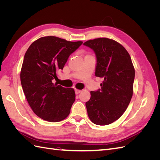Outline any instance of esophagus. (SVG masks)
<instances>
[{
    "instance_id": "34e87169",
    "label": "esophagus",
    "mask_w": 160,
    "mask_h": 160,
    "mask_svg": "<svg viewBox=\"0 0 160 160\" xmlns=\"http://www.w3.org/2000/svg\"><path fill=\"white\" fill-rule=\"evenodd\" d=\"M75 93H76V94H79V93H80V92L81 91V90H79V89H75Z\"/></svg>"
}]
</instances>
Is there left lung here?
<instances>
[{
	"label": "left lung",
	"mask_w": 160,
	"mask_h": 160,
	"mask_svg": "<svg viewBox=\"0 0 160 160\" xmlns=\"http://www.w3.org/2000/svg\"><path fill=\"white\" fill-rule=\"evenodd\" d=\"M83 45L97 57L95 76L103 79L101 89L91 91L85 105L90 120L106 125L118 120L127 109L133 93L135 69L127 50L113 39L98 38Z\"/></svg>",
	"instance_id": "1"
}]
</instances>
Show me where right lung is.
<instances>
[{"label": "right lung", "instance_id": "obj_1", "mask_svg": "<svg viewBox=\"0 0 160 160\" xmlns=\"http://www.w3.org/2000/svg\"><path fill=\"white\" fill-rule=\"evenodd\" d=\"M82 43L47 36L28 47L21 67V82L28 103L38 117L58 122L69 115L75 100V91L53 83L52 80Z\"/></svg>", "mask_w": 160, "mask_h": 160}]
</instances>
